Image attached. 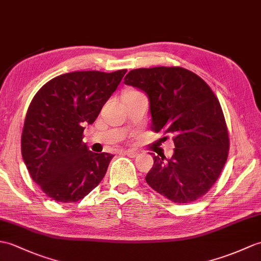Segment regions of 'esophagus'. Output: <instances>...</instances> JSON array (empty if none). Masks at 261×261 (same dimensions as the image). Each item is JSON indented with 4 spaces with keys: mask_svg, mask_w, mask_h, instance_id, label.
I'll return each mask as SVG.
<instances>
[{
    "mask_svg": "<svg viewBox=\"0 0 261 261\" xmlns=\"http://www.w3.org/2000/svg\"><path fill=\"white\" fill-rule=\"evenodd\" d=\"M124 153L128 156H130V158H136V156L138 155V152H136V151H133V150H125Z\"/></svg>",
    "mask_w": 261,
    "mask_h": 261,
    "instance_id": "esophagus-1",
    "label": "esophagus"
}]
</instances>
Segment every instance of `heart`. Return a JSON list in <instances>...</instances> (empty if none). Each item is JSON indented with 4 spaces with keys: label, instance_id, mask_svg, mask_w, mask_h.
Returning a JSON list of instances; mask_svg holds the SVG:
<instances>
[{
    "label": "heart",
    "instance_id": "heart-1",
    "mask_svg": "<svg viewBox=\"0 0 261 261\" xmlns=\"http://www.w3.org/2000/svg\"><path fill=\"white\" fill-rule=\"evenodd\" d=\"M130 93H135V92H129V93H126V94H130Z\"/></svg>",
    "mask_w": 261,
    "mask_h": 261
}]
</instances>
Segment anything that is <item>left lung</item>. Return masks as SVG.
I'll return each mask as SVG.
<instances>
[{"label":"left lung","instance_id":"1","mask_svg":"<svg viewBox=\"0 0 261 261\" xmlns=\"http://www.w3.org/2000/svg\"><path fill=\"white\" fill-rule=\"evenodd\" d=\"M124 84L148 94L151 130L173 136L170 159L151 153L154 162L145 177L148 185L177 203L204 196L225 167L230 144L214 91L199 75L180 66L131 70Z\"/></svg>","mask_w":261,"mask_h":261}]
</instances>
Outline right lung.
Segmentation results:
<instances>
[{"mask_svg":"<svg viewBox=\"0 0 261 261\" xmlns=\"http://www.w3.org/2000/svg\"><path fill=\"white\" fill-rule=\"evenodd\" d=\"M126 70L75 71L53 77L30 103L21 150L30 175L58 202H76L105 177L113 154L90 151L82 141Z\"/></svg>","mask_w":261,"mask_h":261,"instance_id":"1","label":"right lung"}]
</instances>
